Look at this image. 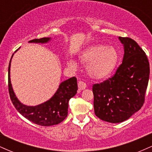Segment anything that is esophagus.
Segmentation results:
<instances>
[{
  "mask_svg": "<svg viewBox=\"0 0 152 152\" xmlns=\"http://www.w3.org/2000/svg\"><path fill=\"white\" fill-rule=\"evenodd\" d=\"M78 88H79L80 90L85 89V88H86V83H85V82L83 81H81V80H80V81H78Z\"/></svg>",
  "mask_w": 152,
  "mask_h": 152,
  "instance_id": "obj_1",
  "label": "esophagus"
}]
</instances>
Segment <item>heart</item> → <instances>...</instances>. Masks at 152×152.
Here are the masks:
<instances>
[{"mask_svg":"<svg viewBox=\"0 0 152 152\" xmlns=\"http://www.w3.org/2000/svg\"><path fill=\"white\" fill-rule=\"evenodd\" d=\"M118 59L116 50L112 46L96 44L88 47L81 55V61L87 65L88 74L95 78L107 77L114 70ZM69 65L76 67L74 61H69Z\"/></svg>","mask_w":152,"mask_h":152,"instance_id":"heart-1","label":"heart"}]
</instances>
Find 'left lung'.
<instances>
[{"label": "left lung", "instance_id": "left-lung-1", "mask_svg": "<svg viewBox=\"0 0 152 152\" xmlns=\"http://www.w3.org/2000/svg\"><path fill=\"white\" fill-rule=\"evenodd\" d=\"M124 47L123 61L112 77L92 87L96 116L119 123L142 107L149 78V63L145 52L129 37H118Z\"/></svg>", "mask_w": 152, "mask_h": 152}]
</instances>
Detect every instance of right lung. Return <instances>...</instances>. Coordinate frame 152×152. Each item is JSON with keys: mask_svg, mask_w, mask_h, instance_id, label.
Instances as JSON below:
<instances>
[{"mask_svg": "<svg viewBox=\"0 0 152 152\" xmlns=\"http://www.w3.org/2000/svg\"><path fill=\"white\" fill-rule=\"evenodd\" d=\"M49 40V38L46 37L35 38L30 41V42L46 43ZM10 61L8 66V91L10 100L17 111L30 121L40 126H52L58 124L64 121L68 115L69 100L77 92L76 78H70L62 82L50 100L36 106H28L22 104L15 97L10 83Z\"/></svg>", "mask_w": 152, "mask_h": 152, "instance_id": "1", "label": "right lung"}]
</instances>
